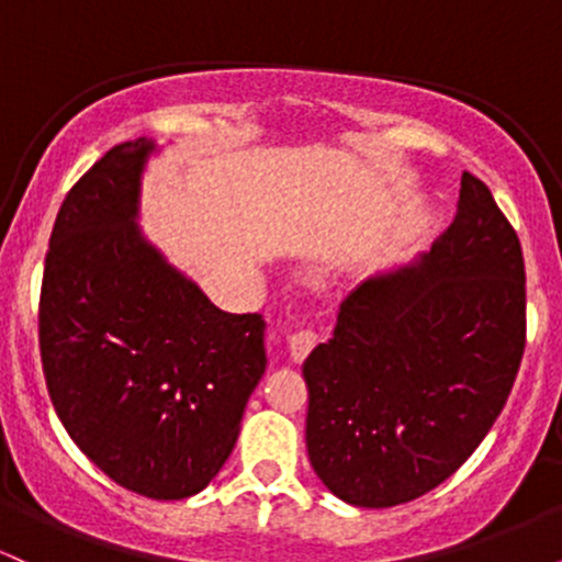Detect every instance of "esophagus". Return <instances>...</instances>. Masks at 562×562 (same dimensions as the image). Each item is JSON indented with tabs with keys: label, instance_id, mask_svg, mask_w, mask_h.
Instances as JSON below:
<instances>
[{
	"label": "esophagus",
	"instance_id": "esophagus-1",
	"mask_svg": "<svg viewBox=\"0 0 562 562\" xmlns=\"http://www.w3.org/2000/svg\"><path fill=\"white\" fill-rule=\"evenodd\" d=\"M317 346V333L308 330V327H301L288 338V348H290V359L293 362H303L308 357V351Z\"/></svg>",
	"mask_w": 562,
	"mask_h": 562
}]
</instances>
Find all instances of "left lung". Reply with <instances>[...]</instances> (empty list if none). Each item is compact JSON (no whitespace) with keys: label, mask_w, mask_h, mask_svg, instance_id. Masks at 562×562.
<instances>
[{"label":"left lung","mask_w":562,"mask_h":562,"mask_svg":"<svg viewBox=\"0 0 562 562\" xmlns=\"http://www.w3.org/2000/svg\"><path fill=\"white\" fill-rule=\"evenodd\" d=\"M524 346V250L465 171L428 254L351 290L333 338L303 362L314 473L357 507L428 494L492 430Z\"/></svg>","instance_id":"1"}]
</instances>
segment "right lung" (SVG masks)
I'll use <instances>...</instances> for the list:
<instances>
[{"label": "right lung", "instance_id": "obj_1", "mask_svg": "<svg viewBox=\"0 0 562 562\" xmlns=\"http://www.w3.org/2000/svg\"><path fill=\"white\" fill-rule=\"evenodd\" d=\"M153 139L121 142L68 192L44 261L38 346L68 436L150 499L203 492L267 370L261 314H227L142 235Z\"/></svg>", "mask_w": 562, "mask_h": 562}]
</instances>
